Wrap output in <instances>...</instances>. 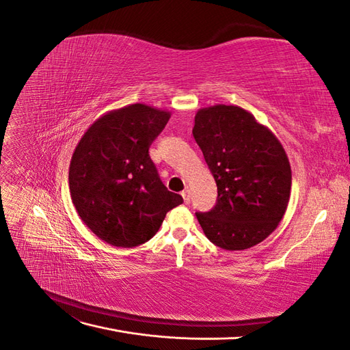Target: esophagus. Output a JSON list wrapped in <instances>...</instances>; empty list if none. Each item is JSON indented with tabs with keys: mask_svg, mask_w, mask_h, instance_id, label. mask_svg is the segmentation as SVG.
<instances>
[{
	"mask_svg": "<svg viewBox=\"0 0 350 350\" xmlns=\"http://www.w3.org/2000/svg\"><path fill=\"white\" fill-rule=\"evenodd\" d=\"M181 196H183V198H184V203H185V204H189V200H191V196H189L188 189H184V191L181 193Z\"/></svg>",
	"mask_w": 350,
	"mask_h": 350,
	"instance_id": "1",
	"label": "esophagus"
}]
</instances>
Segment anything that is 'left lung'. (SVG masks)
Wrapping results in <instances>:
<instances>
[{
  "instance_id": "obj_1",
  "label": "left lung",
  "mask_w": 350,
  "mask_h": 350,
  "mask_svg": "<svg viewBox=\"0 0 350 350\" xmlns=\"http://www.w3.org/2000/svg\"><path fill=\"white\" fill-rule=\"evenodd\" d=\"M193 135L217 185V203L196 213L204 235L228 251L248 250L278 228L291 198L288 154L269 126L237 105L196 113Z\"/></svg>"
}]
</instances>
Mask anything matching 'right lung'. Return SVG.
<instances>
[{"label": "right lung", "instance_id": "add662e5", "mask_svg": "<svg viewBox=\"0 0 350 350\" xmlns=\"http://www.w3.org/2000/svg\"><path fill=\"white\" fill-rule=\"evenodd\" d=\"M171 112L144 103L109 111L83 134L68 184L83 224L109 245L131 248L154 237L183 197L167 191L149 156Z\"/></svg>", "mask_w": 350, "mask_h": 350}]
</instances>
